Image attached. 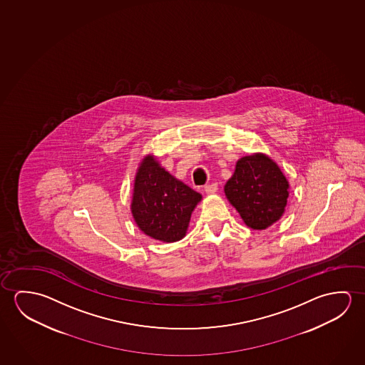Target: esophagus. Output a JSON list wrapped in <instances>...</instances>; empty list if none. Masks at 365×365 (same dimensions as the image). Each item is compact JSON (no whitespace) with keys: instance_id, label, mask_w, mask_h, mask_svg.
Listing matches in <instances>:
<instances>
[{"instance_id":"1","label":"esophagus","mask_w":365,"mask_h":365,"mask_svg":"<svg viewBox=\"0 0 365 365\" xmlns=\"http://www.w3.org/2000/svg\"><path fill=\"white\" fill-rule=\"evenodd\" d=\"M217 190H218V184H215V182L204 186V191H205L207 194H215Z\"/></svg>"}]
</instances>
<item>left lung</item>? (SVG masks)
<instances>
[{"label":"left lung","instance_id":"8db88e82","mask_svg":"<svg viewBox=\"0 0 365 365\" xmlns=\"http://www.w3.org/2000/svg\"><path fill=\"white\" fill-rule=\"evenodd\" d=\"M288 189V180L278 165L262 153H255L238 160L225 192L246 226L265 230L283 215Z\"/></svg>","mask_w":365,"mask_h":365}]
</instances>
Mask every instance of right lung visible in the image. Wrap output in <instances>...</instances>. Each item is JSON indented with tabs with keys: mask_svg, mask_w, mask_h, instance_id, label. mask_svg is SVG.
<instances>
[{
	"mask_svg": "<svg viewBox=\"0 0 365 365\" xmlns=\"http://www.w3.org/2000/svg\"><path fill=\"white\" fill-rule=\"evenodd\" d=\"M200 200L199 192L175 179L156 158L142 160L134 180L132 215L145 235L163 242L179 241Z\"/></svg>",
	"mask_w": 365,
	"mask_h": 365,
	"instance_id": "add662e5",
	"label": "right lung"
}]
</instances>
